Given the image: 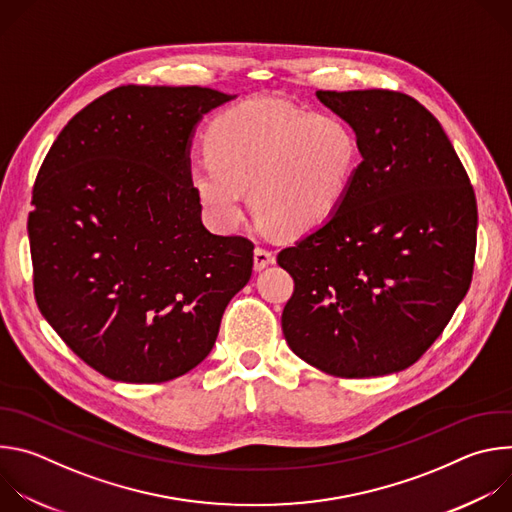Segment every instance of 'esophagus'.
Listing matches in <instances>:
<instances>
[{
  "label": "esophagus",
  "mask_w": 512,
  "mask_h": 512,
  "mask_svg": "<svg viewBox=\"0 0 512 512\" xmlns=\"http://www.w3.org/2000/svg\"><path fill=\"white\" fill-rule=\"evenodd\" d=\"M273 263H275V255L271 251H267L263 247H257L253 251V267H255V271H261V269H265L267 265H273Z\"/></svg>",
  "instance_id": "esophagus-1"
}]
</instances>
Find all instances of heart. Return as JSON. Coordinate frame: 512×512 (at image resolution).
<instances>
[{"label": "heart", "mask_w": 512, "mask_h": 512, "mask_svg": "<svg viewBox=\"0 0 512 512\" xmlns=\"http://www.w3.org/2000/svg\"><path fill=\"white\" fill-rule=\"evenodd\" d=\"M206 154L186 166L188 186L216 229H233L245 190L257 221L283 237L326 225L344 204L360 164L350 121L330 111L253 99L218 115Z\"/></svg>", "instance_id": "obj_1"}]
</instances>
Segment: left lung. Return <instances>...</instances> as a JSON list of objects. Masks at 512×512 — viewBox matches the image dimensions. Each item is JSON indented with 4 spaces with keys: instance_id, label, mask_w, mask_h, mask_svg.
Returning a JSON list of instances; mask_svg holds the SVG:
<instances>
[{
    "instance_id": "obj_1",
    "label": "left lung",
    "mask_w": 512,
    "mask_h": 512,
    "mask_svg": "<svg viewBox=\"0 0 512 512\" xmlns=\"http://www.w3.org/2000/svg\"><path fill=\"white\" fill-rule=\"evenodd\" d=\"M316 97L354 125L362 162L330 221L277 255L296 283L283 336L334 377L391 375L433 344L466 296L474 190L440 121L409 95Z\"/></svg>"
}]
</instances>
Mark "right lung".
Returning <instances> with one entry per match:
<instances>
[{
    "instance_id": "obj_1",
    "label": "right lung",
    "mask_w": 512,
    "mask_h": 512,
    "mask_svg": "<svg viewBox=\"0 0 512 512\" xmlns=\"http://www.w3.org/2000/svg\"><path fill=\"white\" fill-rule=\"evenodd\" d=\"M237 95L127 85L72 117L38 172L28 237L42 316L121 383L176 379L210 354L251 279L253 243L202 225L186 166L196 125Z\"/></svg>"
}]
</instances>
